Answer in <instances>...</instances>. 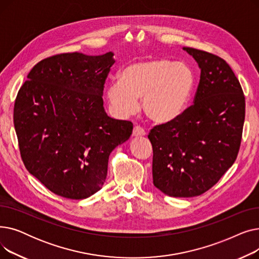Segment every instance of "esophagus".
I'll return each mask as SVG.
<instances>
[{
    "mask_svg": "<svg viewBox=\"0 0 259 259\" xmlns=\"http://www.w3.org/2000/svg\"><path fill=\"white\" fill-rule=\"evenodd\" d=\"M146 134V131L141 127V126H135L133 128V132H132V135L133 137H144V135Z\"/></svg>",
    "mask_w": 259,
    "mask_h": 259,
    "instance_id": "1",
    "label": "esophagus"
}]
</instances>
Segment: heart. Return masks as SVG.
Here are the masks:
<instances>
[{"mask_svg": "<svg viewBox=\"0 0 259 259\" xmlns=\"http://www.w3.org/2000/svg\"><path fill=\"white\" fill-rule=\"evenodd\" d=\"M196 85V74L187 63L157 58L126 65L119 80L108 85L107 98L122 116L137 111L138 100L147 117L157 124L178 118L187 108Z\"/></svg>", "mask_w": 259, "mask_h": 259, "instance_id": "obj_1", "label": "heart"}]
</instances>
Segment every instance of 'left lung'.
Returning <instances> with one entry per match:
<instances>
[{"instance_id":"8db88e82","label":"left lung","mask_w":259,"mask_h":259,"mask_svg":"<svg viewBox=\"0 0 259 259\" xmlns=\"http://www.w3.org/2000/svg\"><path fill=\"white\" fill-rule=\"evenodd\" d=\"M200 68L194 104L176 119L154 126L153 184L173 197L207 192L237 157L246 114L239 80L213 53L184 47Z\"/></svg>"}]
</instances>
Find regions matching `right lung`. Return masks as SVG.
I'll return each instance as SVG.
<instances>
[{"label": "right lung", "mask_w": 259, "mask_h": 259, "mask_svg": "<svg viewBox=\"0 0 259 259\" xmlns=\"http://www.w3.org/2000/svg\"><path fill=\"white\" fill-rule=\"evenodd\" d=\"M113 53H60L38 62L13 109L26 169L54 194L83 199L102 189L109 155L132 133L129 120L109 117L103 91Z\"/></svg>", "instance_id": "1"}]
</instances>
